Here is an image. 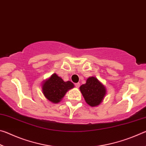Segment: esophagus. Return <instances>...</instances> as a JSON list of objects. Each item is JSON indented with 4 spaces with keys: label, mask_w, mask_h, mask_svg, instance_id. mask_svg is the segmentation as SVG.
<instances>
[{
    "label": "esophagus",
    "mask_w": 146,
    "mask_h": 146,
    "mask_svg": "<svg viewBox=\"0 0 146 146\" xmlns=\"http://www.w3.org/2000/svg\"><path fill=\"white\" fill-rule=\"evenodd\" d=\"M75 85V87H76V88H78L79 86H80V83H76Z\"/></svg>",
    "instance_id": "1"
}]
</instances>
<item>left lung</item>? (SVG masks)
<instances>
[{"instance_id": "1", "label": "left lung", "mask_w": 146, "mask_h": 146, "mask_svg": "<svg viewBox=\"0 0 146 146\" xmlns=\"http://www.w3.org/2000/svg\"><path fill=\"white\" fill-rule=\"evenodd\" d=\"M80 90L86 103L95 107L102 102L106 94V89L96 77H89L85 84L80 87Z\"/></svg>"}]
</instances>
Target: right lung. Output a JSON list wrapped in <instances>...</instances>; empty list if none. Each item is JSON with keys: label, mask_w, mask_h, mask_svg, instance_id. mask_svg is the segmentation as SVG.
Masks as SVG:
<instances>
[{"label": "right lung", "mask_w": 146, "mask_h": 146, "mask_svg": "<svg viewBox=\"0 0 146 146\" xmlns=\"http://www.w3.org/2000/svg\"><path fill=\"white\" fill-rule=\"evenodd\" d=\"M74 88V84L67 81L64 82L56 73L53 74L42 86V93L47 99L53 103H58L62 99L68 90Z\"/></svg>", "instance_id": "obj_1"}]
</instances>
